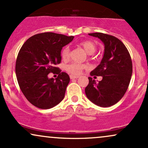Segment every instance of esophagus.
<instances>
[{"label": "esophagus", "mask_w": 148, "mask_h": 148, "mask_svg": "<svg viewBox=\"0 0 148 148\" xmlns=\"http://www.w3.org/2000/svg\"><path fill=\"white\" fill-rule=\"evenodd\" d=\"M70 79H78L79 78V76H73V75H70Z\"/></svg>", "instance_id": "1"}]
</instances>
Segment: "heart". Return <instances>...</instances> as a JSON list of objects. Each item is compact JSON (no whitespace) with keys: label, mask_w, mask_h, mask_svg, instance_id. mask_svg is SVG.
I'll list each match as a JSON object with an SVG mask.
<instances>
[{"label":"heart","mask_w":148,"mask_h":148,"mask_svg":"<svg viewBox=\"0 0 148 148\" xmlns=\"http://www.w3.org/2000/svg\"><path fill=\"white\" fill-rule=\"evenodd\" d=\"M80 45L82 47V48L84 49L85 51L87 53L93 54L97 50V46L93 42L90 41V40H86V41H83L80 43ZM61 56L63 60H67L69 57V47H65L62 49L61 51ZM85 66L84 64L75 63L69 64L66 65L65 69L67 72H68L69 74H72V75H79L81 73V70L84 69Z\"/></svg>","instance_id":"1"}]
</instances>
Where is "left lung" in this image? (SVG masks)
<instances>
[{
  "instance_id": "1",
  "label": "left lung",
  "mask_w": 148,
  "mask_h": 148,
  "mask_svg": "<svg viewBox=\"0 0 148 148\" xmlns=\"http://www.w3.org/2000/svg\"><path fill=\"white\" fill-rule=\"evenodd\" d=\"M98 37L104 45V53L101 62L90 76H102L96 82L88 77L89 84L85 89L88 99L101 107L114 105L123 98L130 85L132 74V62L130 54L119 39L101 33H89Z\"/></svg>"
}]
</instances>
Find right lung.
<instances>
[{"label": "right lung", "mask_w": 148, "mask_h": 148, "mask_svg": "<svg viewBox=\"0 0 148 148\" xmlns=\"http://www.w3.org/2000/svg\"><path fill=\"white\" fill-rule=\"evenodd\" d=\"M73 39L74 36L54 33L37 34L20 49L15 66L18 86L28 101L37 108L49 109L64 99L70 79L55 66L60 63L62 47ZM51 72L59 74L56 79H49Z\"/></svg>", "instance_id": "add662e5"}]
</instances>
